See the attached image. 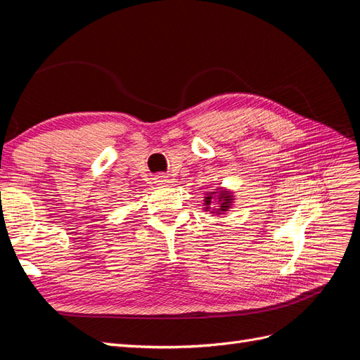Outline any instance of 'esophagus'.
<instances>
[{"label": "esophagus", "mask_w": 360, "mask_h": 360, "mask_svg": "<svg viewBox=\"0 0 360 360\" xmlns=\"http://www.w3.org/2000/svg\"><path fill=\"white\" fill-rule=\"evenodd\" d=\"M156 183H159V184H167V183H169V179L167 177V176H162V174H160V176H156Z\"/></svg>", "instance_id": "esophagus-1"}]
</instances>
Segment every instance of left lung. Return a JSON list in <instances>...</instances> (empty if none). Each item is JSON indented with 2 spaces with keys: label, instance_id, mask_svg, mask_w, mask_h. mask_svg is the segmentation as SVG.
Returning a JSON list of instances; mask_svg holds the SVG:
<instances>
[{
  "label": "left lung",
  "instance_id": "8db88e82",
  "mask_svg": "<svg viewBox=\"0 0 360 360\" xmlns=\"http://www.w3.org/2000/svg\"><path fill=\"white\" fill-rule=\"evenodd\" d=\"M222 197H224V201H222V204H221V209H217V212H225L226 209H230V202H231V195L230 193H226V192H224V193H221ZM210 202H212V197H207L205 198V205H210ZM207 209V207H205Z\"/></svg>",
  "mask_w": 360,
  "mask_h": 360
}]
</instances>
